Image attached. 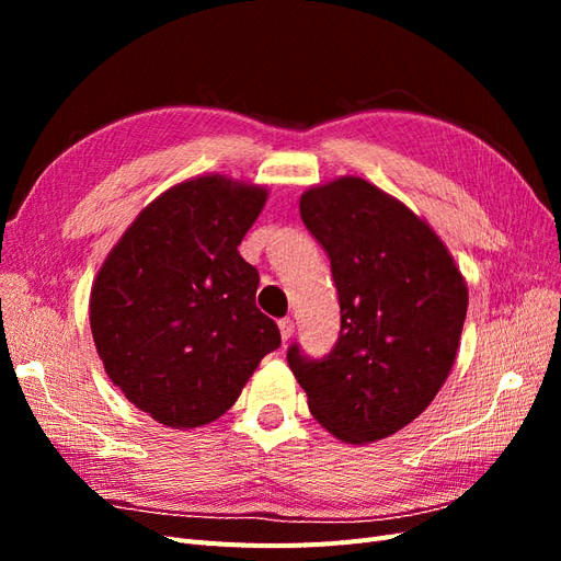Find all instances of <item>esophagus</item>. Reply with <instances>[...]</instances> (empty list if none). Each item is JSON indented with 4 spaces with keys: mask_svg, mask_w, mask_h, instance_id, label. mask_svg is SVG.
<instances>
[{
    "mask_svg": "<svg viewBox=\"0 0 561 561\" xmlns=\"http://www.w3.org/2000/svg\"><path fill=\"white\" fill-rule=\"evenodd\" d=\"M278 330H280L283 342H287V339H290L295 332V322L290 318H283V320H278Z\"/></svg>",
    "mask_w": 561,
    "mask_h": 561,
    "instance_id": "34e87169",
    "label": "esophagus"
}]
</instances>
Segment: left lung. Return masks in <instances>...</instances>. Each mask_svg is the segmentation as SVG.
<instances>
[{"instance_id": "8db88e82", "label": "left lung", "mask_w": 561, "mask_h": 561, "mask_svg": "<svg viewBox=\"0 0 561 561\" xmlns=\"http://www.w3.org/2000/svg\"><path fill=\"white\" fill-rule=\"evenodd\" d=\"M299 215L330 257L342 330L322 360L293 344L287 365L322 428L351 445L377 443L412 423L447 381L466 278L426 219L363 178L311 186Z\"/></svg>"}]
</instances>
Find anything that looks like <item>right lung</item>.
I'll return each mask as SVG.
<instances>
[{
    "instance_id": "right-lung-1",
    "label": "right lung",
    "mask_w": 561,
    "mask_h": 561,
    "mask_svg": "<svg viewBox=\"0 0 561 561\" xmlns=\"http://www.w3.org/2000/svg\"><path fill=\"white\" fill-rule=\"evenodd\" d=\"M266 196L217 173L184 180L135 217L93 280L91 332L107 377L168 428L222 416L280 346L254 304L257 268L239 254Z\"/></svg>"
}]
</instances>
